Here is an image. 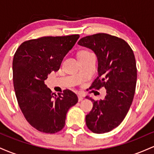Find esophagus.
Instances as JSON below:
<instances>
[{
    "mask_svg": "<svg viewBox=\"0 0 154 154\" xmlns=\"http://www.w3.org/2000/svg\"><path fill=\"white\" fill-rule=\"evenodd\" d=\"M83 95H81V94H79L78 95V100L79 101H82V100H83Z\"/></svg>",
    "mask_w": 154,
    "mask_h": 154,
    "instance_id": "1",
    "label": "esophagus"
}]
</instances>
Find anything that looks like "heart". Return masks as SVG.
<instances>
[{"label": "heart", "mask_w": 154, "mask_h": 154, "mask_svg": "<svg viewBox=\"0 0 154 154\" xmlns=\"http://www.w3.org/2000/svg\"><path fill=\"white\" fill-rule=\"evenodd\" d=\"M91 52L87 51H82L78 54V58H82V57H85V56H90V55H92Z\"/></svg>", "instance_id": "b5f03b06"}]
</instances>
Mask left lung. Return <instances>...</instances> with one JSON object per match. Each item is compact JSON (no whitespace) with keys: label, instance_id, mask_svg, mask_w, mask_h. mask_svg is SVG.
Wrapping results in <instances>:
<instances>
[{"label":"left lung","instance_id":"8db88e82","mask_svg":"<svg viewBox=\"0 0 154 154\" xmlns=\"http://www.w3.org/2000/svg\"><path fill=\"white\" fill-rule=\"evenodd\" d=\"M77 44L93 51L98 59V77L91 88L106 90L104 100L86 96L93 103L86 115V125L94 133L110 132L122 123L133 100L137 81L135 55L126 41L106 33L85 37Z\"/></svg>","mask_w":154,"mask_h":154}]
</instances>
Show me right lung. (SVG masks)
Here are the masks:
<instances>
[{"label":"right lung","instance_id":"add662e5","mask_svg":"<svg viewBox=\"0 0 154 154\" xmlns=\"http://www.w3.org/2000/svg\"><path fill=\"white\" fill-rule=\"evenodd\" d=\"M79 38L43 37L24 42L16 51L12 66L15 94L26 121L38 131L53 134L62 130L67 111L78 101L69 90L54 95L45 80L59 69Z\"/></svg>","mask_w":154,"mask_h":154}]
</instances>
